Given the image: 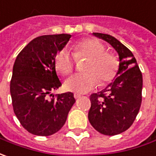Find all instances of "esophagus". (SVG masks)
Here are the masks:
<instances>
[{"instance_id":"obj_1","label":"esophagus","mask_w":156,"mask_h":156,"mask_svg":"<svg viewBox=\"0 0 156 156\" xmlns=\"http://www.w3.org/2000/svg\"><path fill=\"white\" fill-rule=\"evenodd\" d=\"M80 97H81V96H80L79 94H77V93H75V94H74V98H75V99H78Z\"/></svg>"}]
</instances>
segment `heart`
I'll return each instance as SVG.
<instances>
[{
    "label": "heart",
    "mask_w": 156,
    "mask_h": 156,
    "mask_svg": "<svg viewBox=\"0 0 156 156\" xmlns=\"http://www.w3.org/2000/svg\"><path fill=\"white\" fill-rule=\"evenodd\" d=\"M73 55L66 48L58 51L54 57L56 70L63 75L73 72L75 59L87 58L82 74H75L68 78L65 83V89L77 94H83L92 90L100 83H110L115 77L120 62L114 53L106 51L103 43L96 39H85L73 46Z\"/></svg>",
    "instance_id": "heart-1"
}]
</instances>
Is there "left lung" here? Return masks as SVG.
<instances>
[{"instance_id":"8db88e82","label":"left lung","mask_w":156,"mask_h":156,"mask_svg":"<svg viewBox=\"0 0 156 156\" xmlns=\"http://www.w3.org/2000/svg\"><path fill=\"white\" fill-rule=\"evenodd\" d=\"M92 34L106 41L119 56V69L104 90L90 95L88 118L97 131L115 136L127 130L134 122L142 104V75L136 59L115 37L105 34Z\"/></svg>"}]
</instances>
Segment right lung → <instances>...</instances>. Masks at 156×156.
<instances>
[{
  "instance_id": "add662e5",
  "label": "right lung",
  "mask_w": 156,
  "mask_h": 156,
  "mask_svg": "<svg viewBox=\"0 0 156 156\" xmlns=\"http://www.w3.org/2000/svg\"><path fill=\"white\" fill-rule=\"evenodd\" d=\"M72 35H43L34 39L18 54L14 64L10 94L15 115L27 131L47 136L66 123L75 103L72 92L48 95L61 86L54 57L68 43Z\"/></svg>"
}]
</instances>
